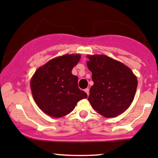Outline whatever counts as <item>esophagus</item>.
Masks as SVG:
<instances>
[{
    "label": "esophagus",
    "instance_id": "34e87169",
    "mask_svg": "<svg viewBox=\"0 0 158 158\" xmlns=\"http://www.w3.org/2000/svg\"><path fill=\"white\" fill-rule=\"evenodd\" d=\"M84 91H85V92H86V94H87V95H89V89H84Z\"/></svg>",
    "mask_w": 158,
    "mask_h": 158
}]
</instances>
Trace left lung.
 <instances>
[{
  "label": "left lung",
  "instance_id": "1",
  "mask_svg": "<svg viewBox=\"0 0 158 158\" xmlns=\"http://www.w3.org/2000/svg\"><path fill=\"white\" fill-rule=\"evenodd\" d=\"M87 66L92 72L94 85L88 100L98 113L112 118L131 106L138 80L130 68L106 55L88 56Z\"/></svg>",
  "mask_w": 158,
  "mask_h": 158
}]
</instances>
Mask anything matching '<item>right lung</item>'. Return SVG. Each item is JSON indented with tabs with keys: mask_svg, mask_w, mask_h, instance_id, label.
I'll return each instance as SVG.
<instances>
[{
	"mask_svg": "<svg viewBox=\"0 0 158 158\" xmlns=\"http://www.w3.org/2000/svg\"><path fill=\"white\" fill-rule=\"evenodd\" d=\"M79 54H66L49 60L35 72L30 89L35 102L44 113L60 118L71 112L87 94L78 87L72 69L80 60Z\"/></svg>",
	"mask_w": 158,
	"mask_h": 158,
	"instance_id": "add662e5",
	"label": "right lung"
}]
</instances>
